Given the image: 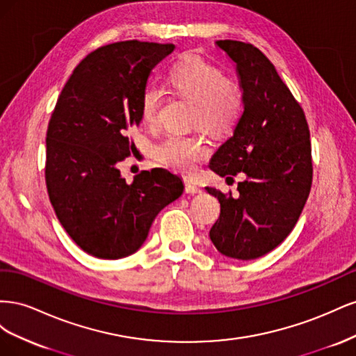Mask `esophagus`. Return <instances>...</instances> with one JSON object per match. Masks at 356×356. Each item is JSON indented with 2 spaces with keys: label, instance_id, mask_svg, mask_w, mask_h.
<instances>
[{
  "label": "esophagus",
  "instance_id": "esophagus-1",
  "mask_svg": "<svg viewBox=\"0 0 356 356\" xmlns=\"http://www.w3.org/2000/svg\"><path fill=\"white\" fill-rule=\"evenodd\" d=\"M184 188H186V193H188V195H197V193H202V188L191 181L184 182Z\"/></svg>",
  "mask_w": 356,
  "mask_h": 356
}]
</instances>
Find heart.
Here are the masks:
<instances>
[{"label":"heart","instance_id":"heart-1","mask_svg":"<svg viewBox=\"0 0 356 356\" xmlns=\"http://www.w3.org/2000/svg\"><path fill=\"white\" fill-rule=\"evenodd\" d=\"M169 83L179 95L196 104L193 124L207 129L215 135L230 134L238 126L243 113V93L221 70L188 55L177 62L169 72ZM163 90L149 86L141 96V114L145 124L159 122ZM209 156L207 141L195 135L170 134L154 145V157L161 165L179 174H195L199 163Z\"/></svg>","mask_w":356,"mask_h":356}]
</instances>
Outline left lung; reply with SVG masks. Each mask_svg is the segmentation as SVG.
<instances>
[{"instance_id": "1", "label": "left lung", "mask_w": 356, "mask_h": 356, "mask_svg": "<svg viewBox=\"0 0 356 356\" xmlns=\"http://www.w3.org/2000/svg\"><path fill=\"white\" fill-rule=\"evenodd\" d=\"M217 44L236 62L245 105L209 168L246 178L238 196L207 187L221 204L209 238L222 255L254 260L286 238L305 208L314 177L310 132L303 108L261 50L234 40Z\"/></svg>"}]
</instances>
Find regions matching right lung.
<instances>
[{"mask_svg": "<svg viewBox=\"0 0 356 356\" xmlns=\"http://www.w3.org/2000/svg\"><path fill=\"white\" fill-rule=\"evenodd\" d=\"M166 42L118 41L93 50L59 95L46 136V186L62 227L84 252L117 260L138 251L156 215L182 195L169 170H143L127 184L117 169L132 154L141 96Z\"/></svg>", "mask_w": 356, "mask_h": 356, "instance_id": "1", "label": "right lung"}]
</instances>
